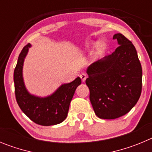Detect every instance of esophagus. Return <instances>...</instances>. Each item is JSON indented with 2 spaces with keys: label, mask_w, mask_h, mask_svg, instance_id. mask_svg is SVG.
I'll return each instance as SVG.
<instances>
[{
  "label": "esophagus",
  "mask_w": 152,
  "mask_h": 152,
  "mask_svg": "<svg viewBox=\"0 0 152 152\" xmlns=\"http://www.w3.org/2000/svg\"><path fill=\"white\" fill-rule=\"evenodd\" d=\"M80 78H81L82 81L85 82L86 81V78H87V75H86V73H81V74H80Z\"/></svg>",
  "instance_id": "esophagus-1"
}]
</instances>
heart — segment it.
<instances>
[{"instance_id":"heart-1","label":"heart","mask_w":152,"mask_h":152,"mask_svg":"<svg viewBox=\"0 0 152 152\" xmlns=\"http://www.w3.org/2000/svg\"><path fill=\"white\" fill-rule=\"evenodd\" d=\"M97 45L96 42H88L86 45V48L87 49H90L92 47ZM107 48V45L103 41H100L99 42L97 45V48H96V54L97 55H99V54H102V53L104 52V50H106Z\"/></svg>"}]
</instances>
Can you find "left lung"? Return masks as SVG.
Segmentation results:
<instances>
[{"label": "left lung", "mask_w": 152, "mask_h": 152, "mask_svg": "<svg viewBox=\"0 0 152 152\" xmlns=\"http://www.w3.org/2000/svg\"><path fill=\"white\" fill-rule=\"evenodd\" d=\"M113 39L119 45L115 51L86 69V83L94 111L106 120L125 115L137 103L142 91V70L136 48L122 34L113 35Z\"/></svg>", "instance_id": "8db88e82"}]
</instances>
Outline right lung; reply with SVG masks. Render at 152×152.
I'll use <instances>...</instances> for the list:
<instances>
[{"label":"right lung","instance_id":"add662e5","mask_svg":"<svg viewBox=\"0 0 152 152\" xmlns=\"http://www.w3.org/2000/svg\"><path fill=\"white\" fill-rule=\"evenodd\" d=\"M32 45L23 48L18 57L13 73L15 95L17 104L22 111L34 123L42 126L61 124L67 117L69 104L75 91L81 84L77 77L73 82L60 86L51 95L40 97L32 95L27 90L23 79L24 61Z\"/></svg>","mask_w":152,"mask_h":152}]
</instances>
